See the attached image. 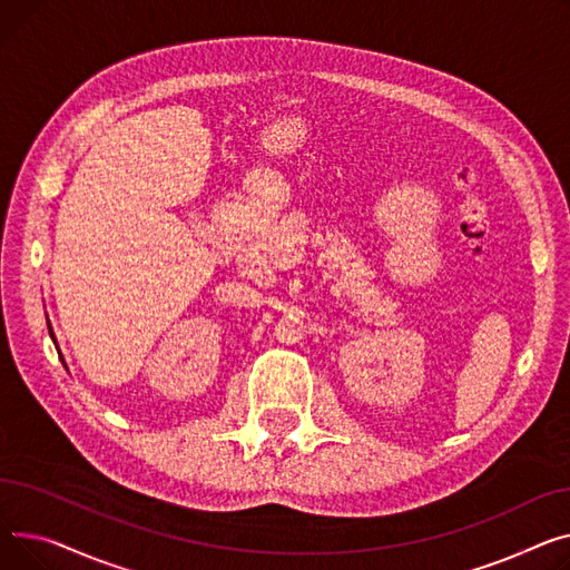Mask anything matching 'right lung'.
I'll return each mask as SVG.
<instances>
[{"label":"right lung","mask_w":570,"mask_h":570,"mask_svg":"<svg viewBox=\"0 0 570 570\" xmlns=\"http://www.w3.org/2000/svg\"><path fill=\"white\" fill-rule=\"evenodd\" d=\"M50 333H52V328H50Z\"/></svg>","instance_id":"obj_1"}]
</instances>
